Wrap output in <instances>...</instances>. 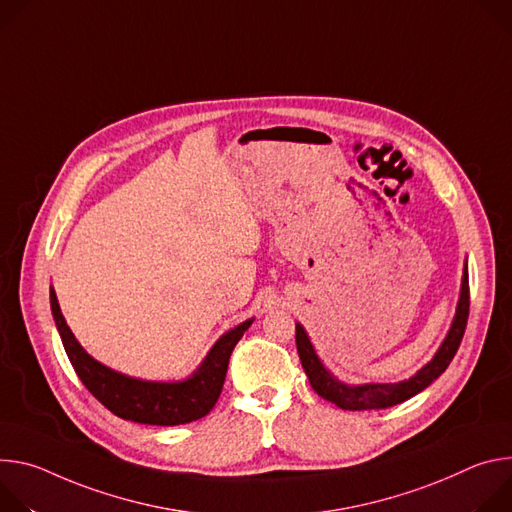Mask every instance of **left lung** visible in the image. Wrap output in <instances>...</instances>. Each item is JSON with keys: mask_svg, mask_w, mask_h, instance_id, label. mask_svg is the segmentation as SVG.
Listing matches in <instances>:
<instances>
[{"mask_svg": "<svg viewBox=\"0 0 512 512\" xmlns=\"http://www.w3.org/2000/svg\"><path fill=\"white\" fill-rule=\"evenodd\" d=\"M468 313H470V289H468V262H466L456 315H453V321L445 339L441 342L439 350L435 352V356L421 370H417L409 380H401V382L346 384L342 380H337L319 360L311 339L301 323H297V352L313 390L321 396V399L346 411L386 409V407L409 401L411 396L425 390L433 380H437L445 372V368L449 366V362L453 360V356H456L460 348L466 323H468Z\"/></svg>", "mask_w": 512, "mask_h": 512, "instance_id": "1", "label": "left lung"}]
</instances>
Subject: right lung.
Wrapping results in <instances>:
<instances>
[{
  "mask_svg": "<svg viewBox=\"0 0 512 512\" xmlns=\"http://www.w3.org/2000/svg\"><path fill=\"white\" fill-rule=\"evenodd\" d=\"M50 309L54 325L59 329L65 352L81 378L87 390L95 399L126 421L144 423V425H185L205 417L217 403L227 364L242 339L244 331L252 325V319L242 321L234 329L225 331L213 348L207 352L199 368L185 380L160 382V380H142L97 362L89 356L83 346L77 342L71 327L67 325L59 299L50 287Z\"/></svg>",
  "mask_w": 512,
  "mask_h": 512,
  "instance_id": "right-lung-1",
  "label": "right lung"
}]
</instances>
